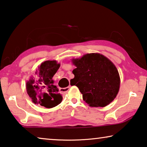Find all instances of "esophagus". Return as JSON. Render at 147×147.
<instances>
[{"label": "esophagus", "instance_id": "esophagus-1", "mask_svg": "<svg viewBox=\"0 0 147 147\" xmlns=\"http://www.w3.org/2000/svg\"><path fill=\"white\" fill-rule=\"evenodd\" d=\"M71 87V85H69L68 87L66 88H60V91L62 92H67L69 90V88Z\"/></svg>", "mask_w": 147, "mask_h": 147}]
</instances>
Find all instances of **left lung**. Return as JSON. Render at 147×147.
<instances>
[{
  "instance_id": "1",
  "label": "left lung",
  "mask_w": 147,
  "mask_h": 147,
  "mask_svg": "<svg viewBox=\"0 0 147 147\" xmlns=\"http://www.w3.org/2000/svg\"><path fill=\"white\" fill-rule=\"evenodd\" d=\"M76 68L72 72L83 94V99L90 107H105L116 98L121 79L115 64L104 55L88 53L73 59Z\"/></svg>"
}]
</instances>
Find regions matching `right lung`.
<instances>
[{
    "label": "right lung",
    "mask_w": 147,
    "mask_h": 147,
    "mask_svg": "<svg viewBox=\"0 0 147 147\" xmlns=\"http://www.w3.org/2000/svg\"><path fill=\"white\" fill-rule=\"evenodd\" d=\"M60 66L56 61L42 62L36 70L34 78L30 77L26 82V92L34 103L52 108L61 103L62 96L53 80Z\"/></svg>",
    "instance_id": "1"
}]
</instances>
